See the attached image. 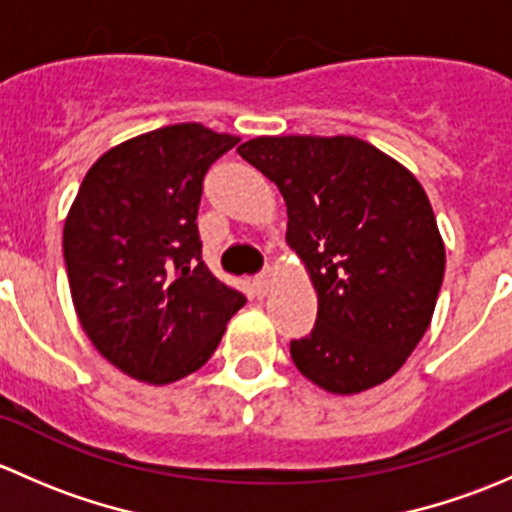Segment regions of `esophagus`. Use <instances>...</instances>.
Listing matches in <instances>:
<instances>
[{"label": "esophagus", "mask_w": 512, "mask_h": 512, "mask_svg": "<svg viewBox=\"0 0 512 512\" xmlns=\"http://www.w3.org/2000/svg\"><path fill=\"white\" fill-rule=\"evenodd\" d=\"M270 282H272V272L265 270L262 275H257L255 285H257V292L260 294H267V289H270Z\"/></svg>", "instance_id": "1"}]
</instances>
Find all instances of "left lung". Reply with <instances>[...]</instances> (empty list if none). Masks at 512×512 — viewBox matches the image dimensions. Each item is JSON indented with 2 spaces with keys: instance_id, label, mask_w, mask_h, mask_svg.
Returning <instances> with one entry per match:
<instances>
[{
  "instance_id": "8db88e82",
  "label": "left lung",
  "mask_w": 512,
  "mask_h": 512,
  "mask_svg": "<svg viewBox=\"0 0 512 512\" xmlns=\"http://www.w3.org/2000/svg\"><path fill=\"white\" fill-rule=\"evenodd\" d=\"M237 153L280 188L285 240L317 292L294 366L329 394L384 384L426 334L446 270L423 185L354 136H260Z\"/></svg>"
}]
</instances>
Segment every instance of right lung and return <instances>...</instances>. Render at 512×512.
<instances>
[{"label": "right lung", "instance_id": "add662e5", "mask_svg": "<svg viewBox=\"0 0 512 512\" xmlns=\"http://www.w3.org/2000/svg\"><path fill=\"white\" fill-rule=\"evenodd\" d=\"M240 138L203 123L108 148L64 223L71 299L86 337L118 371L163 386L213 356L245 304L203 262L198 208L210 165Z\"/></svg>", "mask_w": 512, "mask_h": 512}]
</instances>
